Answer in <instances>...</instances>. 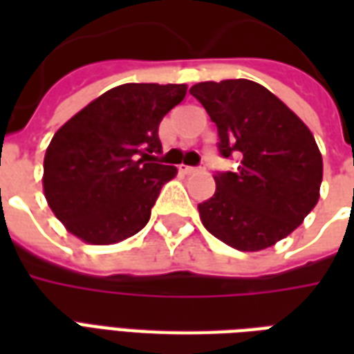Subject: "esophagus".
Segmentation results:
<instances>
[{"label":"esophagus","mask_w":354,"mask_h":354,"mask_svg":"<svg viewBox=\"0 0 354 354\" xmlns=\"http://www.w3.org/2000/svg\"><path fill=\"white\" fill-rule=\"evenodd\" d=\"M201 169L197 167H187V165H180V172H184V174H195V172H199Z\"/></svg>","instance_id":"1"}]
</instances>
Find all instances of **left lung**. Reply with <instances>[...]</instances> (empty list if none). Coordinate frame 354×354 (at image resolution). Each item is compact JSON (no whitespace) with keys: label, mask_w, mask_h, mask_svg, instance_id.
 I'll list each match as a JSON object with an SVG mask.
<instances>
[{"label":"left lung","mask_w":354,"mask_h":354,"mask_svg":"<svg viewBox=\"0 0 354 354\" xmlns=\"http://www.w3.org/2000/svg\"><path fill=\"white\" fill-rule=\"evenodd\" d=\"M189 93L218 127L223 157L241 155L237 172L214 174L216 192L199 205L201 222L241 252L277 245L319 203L322 155L313 132L256 81H205Z\"/></svg>","instance_id":"8db88e82"}]
</instances>
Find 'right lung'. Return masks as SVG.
Returning a JSON list of instances; mask_svg holds the SVG:
<instances>
[{
  "mask_svg": "<svg viewBox=\"0 0 354 354\" xmlns=\"http://www.w3.org/2000/svg\"><path fill=\"white\" fill-rule=\"evenodd\" d=\"M187 85L124 83L94 98L50 140L43 193L72 235L87 245H115L151 216L176 167L161 153L159 123L184 100Z\"/></svg>",
  "mask_w": 354,
  "mask_h": 354,
  "instance_id": "add662e5",
  "label": "right lung"
}]
</instances>
